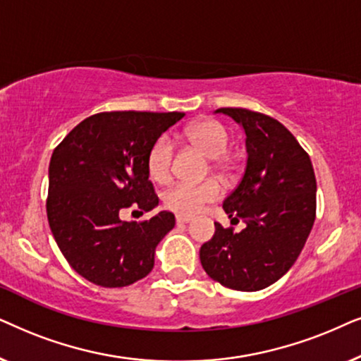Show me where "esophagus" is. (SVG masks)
I'll list each match as a JSON object with an SVG mask.
<instances>
[{
	"label": "esophagus",
	"instance_id": "obj_1",
	"mask_svg": "<svg viewBox=\"0 0 361 361\" xmlns=\"http://www.w3.org/2000/svg\"><path fill=\"white\" fill-rule=\"evenodd\" d=\"M190 221H191V216L176 214V223H178V224H185V223H190Z\"/></svg>",
	"mask_w": 361,
	"mask_h": 361
}]
</instances>
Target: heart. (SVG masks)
<instances>
[{
	"label": "heart",
	"instance_id": "obj_1",
	"mask_svg": "<svg viewBox=\"0 0 361 361\" xmlns=\"http://www.w3.org/2000/svg\"><path fill=\"white\" fill-rule=\"evenodd\" d=\"M185 138L191 145L200 148L206 155L211 157L213 165L223 175H231L234 165L231 158L226 155L229 147V132L223 123L213 118L196 120L185 128ZM173 157L175 145L170 137L161 135L152 143L147 153L148 175L157 183L165 185L171 180L173 175ZM221 196V185L214 178H208L198 183H178L163 195V204L166 209L176 214L193 216L203 209L204 204L213 203Z\"/></svg>",
	"mask_w": 361,
	"mask_h": 361
}]
</instances>
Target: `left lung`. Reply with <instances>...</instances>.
I'll return each instance as SVG.
<instances>
[{
	"instance_id": "obj_1",
	"label": "left lung",
	"mask_w": 361,
	"mask_h": 361,
	"mask_svg": "<svg viewBox=\"0 0 361 361\" xmlns=\"http://www.w3.org/2000/svg\"><path fill=\"white\" fill-rule=\"evenodd\" d=\"M246 132L247 163L224 200L236 233L214 223L200 249L201 266L221 286L256 292L279 281L299 257L315 221L317 181L310 157L279 120L247 109L223 107Z\"/></svg>"
}]
</instances>
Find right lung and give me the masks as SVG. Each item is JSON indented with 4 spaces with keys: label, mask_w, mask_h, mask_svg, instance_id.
<instances>
[{
    "label": "right lung",
    "mask_w": 361,
    "mask_h": 361,
    "mask_svg": "<svg viewBox=\"0 0 361 361\" xmlns=\"http://www.w3.org/2000/svg\"><path fill=\"white\" fill-rule=\"evenodd\" d=\"M181 112H100L82 120L54 148L46 211L52 236L71 267L100 287H125L150 274L155 247L175 226L161 211L128 223L125 209L158 204L148 180L152 143Z\"/></svg>",
    "instance_id": "1"
}]
</instances>
